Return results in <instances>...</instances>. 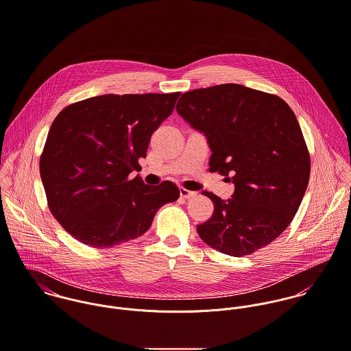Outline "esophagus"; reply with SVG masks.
Segmentation results:
<instances>
[{
    "label": "esophagus",
    "instance_id": "esophagus-1",
    "mask_svg": "<svg viewBox=\"0 0 351 351\" xmlns=\"http://www.w3.org/2000/svg\"><path fill=\"white\" fill-rule=\"evenodd\" d=\"M180 197L184 198V199H191V198L197 197V193L190 191V190H186V189H180Z\"/></svg>",
    "mask_w": 351,
    "mask_h": 351
}]
</instances>
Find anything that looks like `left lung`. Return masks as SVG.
<instances>
[{"instance_id":"8db88e82","label":"left lung","mask_w":351,"mask_h":351,"mask_svg":"<svg viewBox=\"0 0 351 351\" xmlns=\"http://www.w3.org/2000/svg\"><path fill=\"white\" fill-rule=\"evenodd\" d=\"M176 111L206 137L211 172L234 184L228 201L204 193L214 211L197 226L199 237L236 258L269 245L291 222L309 182V153L291 108L276 95L222 84L183 93Z\"/></svg>"}]
</instances>
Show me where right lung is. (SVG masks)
Listing matches in <instances>:
<instances>
[{"label": "right lung", "instance_id": "obj_1", "mask_svg": "<svg viewBox=\"0 0 351 351\" xmlns=\"http://www.w3.org/2000/svg\"><path fill=\"white\" fill-rule=\"evenodd\" d=\"M179 95H101L57 115L39 169L50 211L74 239L93 248L134 240L161 206L179 198L172 182L129 179Z\"/></svg>", "mask_w": 351, "mask_h": 351}]
</instances>
